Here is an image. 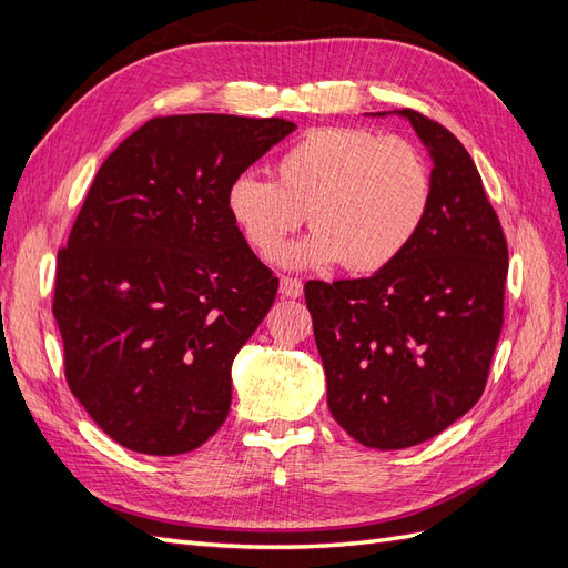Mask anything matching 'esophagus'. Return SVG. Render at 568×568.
Here are the masks:
<instances>
[{
  "label": "esophagus",
  "mask_w": 568,
  "mask_h": 568,
  "mask_svg": "<svg viewBox=\"0 0 568 568\" xmlns=\"http://www.w3.org/2000/svg\"><path fill=\"white\" fill-rule=\"evenodd\" d=\"M280 294L286 298H298L303 296V282L296 277H282L280 282Z\"/></svg>",
  "instance_id": "34e87169"
}]
</instances>
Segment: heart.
<instances>
[{"label": "heart", "mask_w": 568, "mask_h": 568, "mask_svg": "<svg viewBox=\"0 0 568 568\" xmlns=\"http://www.w3.org/2000/svg\"><path fill=\"white\" fill-rule=\"evenodd\" d=\"M277 182L244 173L227 189V211L261 257H274L307 213L315 230L286 248V267L351 272L390 265L422 230L432 205V168L403 136L365 128L305 132L274 165Z\"/></svg>", "instance_id": "obj_1"}]
</instances>
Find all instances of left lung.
Returning a JSON list of instances; mask_svg holds the SVG:
<instances>
[{
  "mask_svg": "<svg viewBox=\"0 0 568 568\" xmlns=\"http://www.w3.org/2000/svg\"><path fill=\"white\" fill-rule=\"evenodd\" d=\"M395 113L434 161L422 230L372 277L305 284L332 417L376 450L434 438L478 403L503 332L509 267L469 151L419 111Z\"/></svg>",
  "mask_w": 568,
  "mask_h": 568,
  "instance_id": "left-lung-1",
  "label": "left lung"
}]
</instances>
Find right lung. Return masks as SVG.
Masks as SVG:
<instances>
[{"mask_svg": "<svg viewBox=\"0 0 568 568\" xmlns=\"http://www.w3.org/2000/svg\"><path fill=\"white\" fill-rule=\"evenodd\" d=\"M284 118H151L99 168L59 251L68 388L128 450L182 455L227 419L232 363L277 296L227 211Z\"/></svg>", "mask_w": 568, "mask_h": 568, "instance_id": "1", "label": "right lung"}]
</instances>
